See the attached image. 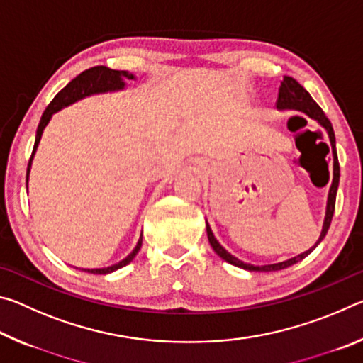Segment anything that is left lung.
I'll use <instances>...</instances> for the list:
<instances>
[{"mask_svg":"<svg viewBox=\"0 0 363 363\" xmlns=\"http://www.w3.org/2000/svg\"><path fill=\"white\" fill-rule=\"evenodd\" d=\"M277 108L279 110H298V112H303L307 116H311V118H314L318 125L322 128H325V131L328 133V138H330V144H331V152H333V181H331V187H330V192H328V200H327V213H325V220H323V227H322V232H320V237H318L317 243L314 247L309 248L304 253H301L298 256L291 257V259H286L284 262H277V264H267V266H253V264H248V262H243L238 259V257L232 256L229 251H227L223 245H220L216 237L213 235V230L210 224L206 223V233H208V240H210V245L213 247V250L216 251V255L219 257H223L224 261H227L232 266H237V267H242L245 270H251V272H272V270H281V269H286L293 266V264H296L298 261L304 259L306 256H309L314 248L317 247L318 243H320L325 235H327V232L330 229V224H331V219H333V213H335V203H336V190L337 186H340V163H337V155H336V140H335V131H333V126H331L330 120L325 116L323 110L317 106V102L312 99L311 94L307 93V91L301 86L296 79L291 78V77H285L284 82H281V86L279 89V99H277Z\"/></svg>","mask_w":363,"mask_h":363,"instance_id":"1","label":"left lung"}]
</instances>
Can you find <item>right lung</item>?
<instances>
[{"label": "right lung", "instance_id": "add662e5", "mask_svg": "<svg viewBox=\"0 0 363 363\" xmlns=\"http://www.w3.org/2000/svg\"><path fill=\"white\" fill-rule=\"evenodd\" d=\"M126 79H136V77L133 73H128L126 70H112L106 65H97L93 67V69L84 70L83 73H79L77 78H73L72 82L65 86L64 89H60L57 96L54 97L51 104L46 107L45 113L41 115L38 130H36V138H35V145H33V152L32 157H30L28 167H27V182H28V174H30V168H32V160L36 149H38L41 134L45 131V128L48 126L49 120L52 118V115L59 112L60 108L72 106L73 102H77L83 97L93 96V94H102V93H113V91H121L125 89L126 86ZM140 247H143V233H140V238L130 255H128L125 259L113 264L110 267H102V269H82L84 272H91V274H99V275H106L113 272L116 269H121L126 264H130L136 255L139 253Z\"/></svg>", "mask_w": 363, "mask_h": 363}]
</instances>
